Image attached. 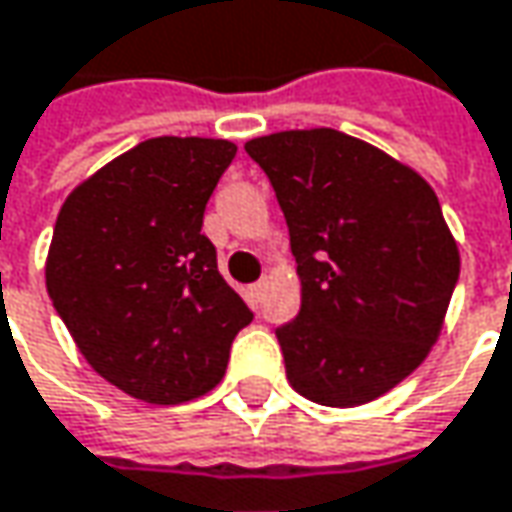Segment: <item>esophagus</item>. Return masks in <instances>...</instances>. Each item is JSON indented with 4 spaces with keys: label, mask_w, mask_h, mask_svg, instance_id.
Instances as JSON below:
<instances>
[{
    "label": "esophagus",
    "mask_w": 512,
    "mask_h": 512,
    "mask_svg": "<svg viewBox=\"0 0 512 512\" xmlns=\"http://www.w3.org/2000/svg\"><path fill=\"white\" fill-rule=\"evenodd\" d=\"M263 292H266V281H257V284L249 286V295H252V301H260V298H263Z\"/></svg>",
    "instance_id": "obj_1"
}]
</instances>
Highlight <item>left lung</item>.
<instances>
[{"mask_svg":"<svg viewBox=\"0 0 512 512\" xmlns=\"http://www.w3.org/2000/svg\"><path fill=\"white\" fill-rule=\"evenodd\" d=\"M301 275V310L275 330L289 385L318 406L371 403L437 342L461 257L435 191L339 130L252 138Z\"/></svg>","mask_w":512,"mask_h":512,"instance_id":"obj_1","label":"left lung"}]
</instances>
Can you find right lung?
Wrapping results in <instances>:
<instances>
[{
	"instance_id": "1",
	"label": "right lung",
	"mask_w": 512,
	"mask_h": 512,
	"mask_svg": "<svg viewBox=\"0 0 512 512\" xmlns=\"http://www.w3.org/2000/svg\"><path fill=\"white\" fill-rule=\"evenodd\" d=\"M234 153L223 138H147L57 214L48 298L86 362L136 400L173 406L211 391L255 318L202 234Z\"/></svg>"
}]
</instances>
